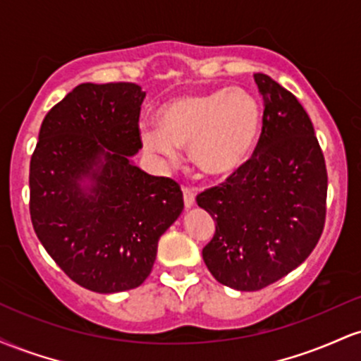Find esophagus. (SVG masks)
<instances>
[{
	"instance_id": "obj_1",
	"label": "esophagus",
	"mask_w": 361,
	"mask_h": 361,
	"mask_svg": "<svg viewBox=\"0 0 361 361\" xmlns=\"http://www.w3.org/2000/svg\"><path fill=\"white\" fill-rule=\"evenodd\" d=\"M183 200H185L186 209H192V207L195 205V193H193V190L183 188Z\"/></svg>"
}]
</instances>
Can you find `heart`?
<instances>
[{
	"mask_svg": "<svg viewBox=\"0 0 361 361\" xmlns=\"http://www.w3.org/2000/svg\"><path fill=\"white\" fill-rule=\"evenodd\" d=\"M159 128H142L144 151L166 166L190 149L193 164L207 176L224 178L250 163L261 132V106L243 88H221L173 98L157 110Z\"/></svg>",
	"mask_w": 361,
	"mask_h": 361,
	"instance_id": "b5f03b06",
	"label": "heart"
}]
</instances>
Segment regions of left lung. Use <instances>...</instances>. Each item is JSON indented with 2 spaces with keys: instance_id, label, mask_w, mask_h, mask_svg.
Instances as JSON below:
<instances>
[{
  "instance_id": "8db88e82",
  "label": "left lung",
  "mask_w": 361,
  "mask_h": 361,
  "mask_svg": "<svg viewBox=\"0 0 361 361\" xmlns=\"http://www.w3.org/2000/svg\"><path fill=\"white\" fill-rule=\"evenodd\" d=\"M263 130L250 163L197 204L215 234L202 251L214 279L255 292L300 267L322 234L327 173L307 111L279 82L256 73Z\"/></svg>"
}]
</instances>
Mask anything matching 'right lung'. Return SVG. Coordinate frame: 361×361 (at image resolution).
Listing matches in <instances>:
<instances>
[{
    "label": "right lung",
    "instance_id": "right-lung-1",
    "mask_svg": "<svg viewBox=\"0 0 361 361\" xmlns=\"http://www.w3.org/2000/svg\"><path fill=\"white\" fill-rule=\"evenodd\" d=\"M144 98L134 82H82L45 115L30 161L37 238L91 292L139 287L157 241L183 212L178 183L132 161L142 149Z\"/></svg>",
    "mask_w": 361,
    "mask_h": 361
}]
</instances>
